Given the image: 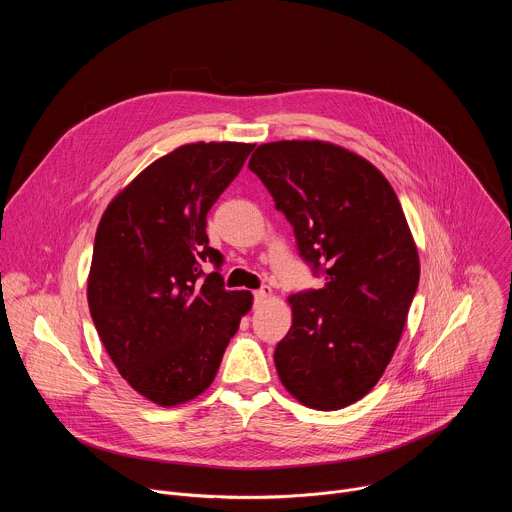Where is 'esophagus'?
<instances>
[{"label": "esophagus", "instance_id": "34e87169", "mask_svg": "<svg viewBox=\"0 0 512 512\" xmlns=\"http://www.w3.org/2000/svg\"><path fill=\"white\" fill-rule=\"evenodd\" d=\"M253 298H255V306L265 304L271 298V289L269 287H261L257 291H253Z\"/></svg>", "mask_w": 512, "mask_h": 512}]
</instances>
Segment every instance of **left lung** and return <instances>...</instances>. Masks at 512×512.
<instances>
[{"instance_id": "8db88e82", "label": "left lung", "mask_w": 512, "mask_h": 512, "mask_svg": "<svg viewBox=\"0 0 512 512\" xmlns=\"http://www.w3.org/2000/svg\"><path fill=\"white\" fill-rule=\"evenodd\" d=\"M300 257L326 275L289 296V332L273 360L300 403L336 411L367 395L399 344L419 283V255L399 198L364 158L326 141H271L253 152Z\"/></svg>"}]
</instances>
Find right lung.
<instances>
[{
	"label": "right lung",
	"mask_w": 512,
	"mask_h": 512,
	"mask_svg": "<svg viewBox=\"0 0 512 512\" xmlns=\"http://www.w3.org/2000/svg\"><path fill=\"white\" fill-rule=\"evenodd\" d=\"M253 148L180 145L125 186L99 223L87 285L91 318L121 377L162 407L210 387L251 310L249 291L225 289L206 214ZM202 262L215 271L204 274Z\"/></svg>",
	"instance_id": "1"
}]
</instances>
